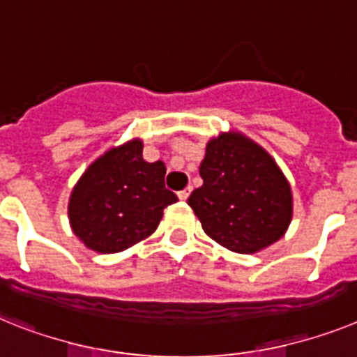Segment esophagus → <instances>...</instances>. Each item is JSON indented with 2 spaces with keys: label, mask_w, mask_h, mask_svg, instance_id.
<instances>
[{
  "label": "esophagus",
  "mask_w": 357,
  "mask_h": 357,
  "mask_svg": "<svg viewBox=\"0 0 357 357\" xmlns=\"http://www.w3.org/2000/svg\"><path fill=\"white\" fill-rule=\"evenodd\" d=\"M190 192H192V188L188 187V188H185V190H181V192H178V197L181 199V202H185V199H188Z\"/></svg>",
  "instance_id": "esophagus-1"
}]
</instances>
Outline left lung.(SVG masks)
I'll return each instance as SVG.
<instances>
[{
	"instance_id": "8db88e82",
	"label": "left lung",
	"mask_w": 357,
	"mask_h": 357,
	"mask_svg": "<svg viewBox=\"0 0 357 357\" xmlns=\"http://www.w3.org/2000/svg\"><path fill=\"white\" fill-rule=\"evenodd\" d=\"M203 185L188 205L214 241L252 254L285 234L292 220L289 181L261 146L241 134L208 142L199 167Z\"/></svg>"
}]
</instances>
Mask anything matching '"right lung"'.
Returning a JSON list of instances; mask_svg holds the SVG:
<instances>
[{"instance_id": "obj_1", "label": "right lung", "mask_w": 357, "mask_h": 357, "mask_svg": "<svg viewBox=\"0 0 357 357\" xmlns=\"http://www.w3.org/2000/svg\"><path fill=\"white\" fill-rule=\"evenodd\" d=\"M142 152L139 139L110 149L72 190V230L96 252H121L145 239L158 229L165 206L178 202L165 188L163 161L146 163Z\"/></svg>"}]
</instances>
